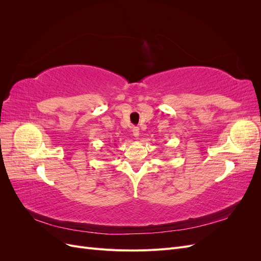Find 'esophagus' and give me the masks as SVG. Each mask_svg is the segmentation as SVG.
<instances>
[{
    "label": "esophagus",
    "instance_id": "esophagus-1",
    "mask_svg": "<svg viewBox=\"0 0 261 261\" xmlns=\"http://www.w3.org/2000/svg\"><path fill=\"white\" fill-rule=\"evenodd\" d=\"M132 132H133V135H134V137H136V138H138L139 137V128L138 127H136V126H135V127H133L132 128Z\"/></svg>",
    "mask_w": 261,
    "mask_h": 261
}]
</instances>
